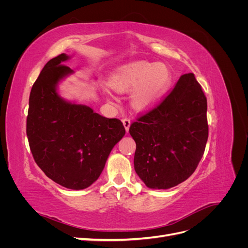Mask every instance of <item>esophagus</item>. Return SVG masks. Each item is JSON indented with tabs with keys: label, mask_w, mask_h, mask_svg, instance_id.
<instances>
[{
	"label": "esophagus",
	"mask_w": 248,
	"mask_h": 248,
	"mask_svg": "<svg viewBox=\"0 0 248 248\" xmlns=\"http://www.w3.org/2000/svg\"><path fill=\"white\" fill-rule=\"evenodd\" d=\"M122 123H123L124 127H125L126 131H128V130H129V127H130V124H131L130 119H128V118H124V119L122 120Z\"/></svg>",
	"instance_id": "obj_1"
}]
</instances>
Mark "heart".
<instances>
[{
	"mask_svg": "<svg viewBox=\"0 0 248 248\" xmlns=\"http://www.w3.org/2000/svg\"><path fill=\"white\" fill-rule=\"evenodd\" d=\"M170 82V72L162 63L138 61L121 67L110 78L116 91L130 94L131 106L140 110L151 108L160 100ZM110 101L116 98L108 93Z\"/></svg>",
	"mask_w": 248,
	"mask_h": 248,
	"instance_id": "heart-1",
	"label": "heart"
}]
</instances>
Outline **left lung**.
Here are the masks:
<instances>
[{
	"instance_id": "8db88e82",
	"label": "left lung",
	"mask_w": 248,
	"mask_h": 248,
	"mask_svg": "<svg viewBox=\"0 0 248 248\" xmlns=\"http://www.w3.org/2000/svg\"><path fill=\"white\" fill-rule=\"evenodd\" d=\"M208 132L206 96L193 73L184 74L158 106L130 125L134 170L152 189L182 183L201 161Z\"/></svg>"
}]
</instances>
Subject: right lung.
<instances>
[{
	"label": "right lung",
	"mask_w": 248,
	"mask_h": 248,
	"mask_svg": "<svg viewBox=\"0 0 248 248\" xmlns=\"http://www.w3.org/2000/svg\"><path fill=\"white\" fill-rule=\"evenodd\" d=\"M61 54L43 67L30 93L27 137L34 160L52 181L80 190L93 184L125 134L119 119L61 98L59 81L73 71Z\"/></svg>",
	"instance_id": "obj_1"
}]
</instances>
